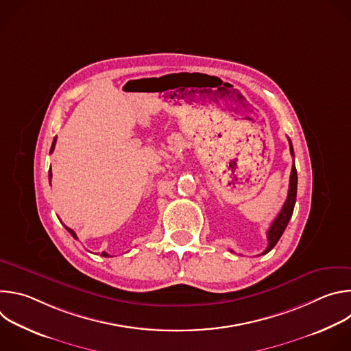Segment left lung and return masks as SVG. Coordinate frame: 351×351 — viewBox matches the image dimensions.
Here are the masks:
<instances>
[{"instance_id": "8db88e82", "label": "left lung", "mask_w": 351, "mask_h": 351, "mask_svg": "<svg viewBox=\"0 0 351 351\" xmlns=\"http://www.w3.org/2000/svg\"><path fill=\"white\" fill-rule=\"evenodd\" d=\"M290 144V154L294 157V152H293V145L291 141L289 140ZM295 195H297V171H295V165L293 162L291 167V172H290V182H289V191H287V198L286 202L280 210V213L278 214V217L274 219V222L271 223L268 232H267V239H268V245L264 250L263 254L269 253L271 250L275 247V244L279 241L280 236L283 234L291 215H293V210H294V204H295Z\"/></svg>"}]
</instances>
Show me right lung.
<instances>
[{"mask_svg": "<svg viewBox=\"0 0 351 351\" xmlns=\"http://www.w3.org/2000/svg\"><path fill=\"white\" fill-rule=\"evenodd\" d=\"M56 143H57V137H56V138H54V141H53V145H51V149H49V153H53V152H54ZM51 178H53V172H51V168H49V171H48V179L51 180ZM64 226H65V225H64ZM65 229H66V230H68V232H69V233H71V234H72L75 239H77V237H76V233H75L72 229H69L68 226H65ZM101 256H103V257H111V256H110V254H107L106 252H103V254H101Z\"/></svg>", "mask_w": 351, "mask_h": 351, "instance_id": "add662e5", "label": "right lung"}]
</instances>
